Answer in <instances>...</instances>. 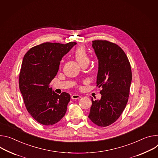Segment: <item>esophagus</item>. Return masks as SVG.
<instances>
[{
  "instance_id": "1",
  "label": "esophagus",
  "mask_w": 158,
  "mask_h": 158,
  "mask_svg": "<svg viewBox=\"0 0 158 158\" xmlns=\"http://www.w3.org/2000/svg\"><path fill=\"white\" fill-rule=\"evenodd\" d=\"M80 98H81V96L79 95H77V94H74V95H72V99H79Z\"/></svg>"
}]
</instances>
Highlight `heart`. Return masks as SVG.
<instances>
[{"label": "heart", "instance_id": "obj_1", "mask_svg": "<svg viewBox=\"0 0 158 158\" xmlns=\"http://www.w3.org/2000/svg\"><path fill=\"white\" fill-rule=\"evenodd\" d=\"M74 56L81 65L83 63L89 62V54L83 46H79L75 49Z\"/></svg>", "mask_w": 158, "mask_h": 158}]
</instances>
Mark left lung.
I'll return each instance as SVG.
<instances>
[{"label":"left lung","mask_w":158,"mask_h":158,"mask_svg":"<svg viewBox=\"0 0 158 158\" xmlns=\"http://www.w3.org/2000/svg\"><path fill=\"white\" fill-rule=\"evenodd\" d=\"M98 60L97 86L102 87L101 98H92L89 118L100 127L115 122L128 101L132 72L129 60L120 47L107 41H92Z\"/></svg>","instance_id":"8db88e82"}]
</instances>
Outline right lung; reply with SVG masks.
<instances>
[{
	"instance_id": "add662e5",
	"label": "right lung",
	"mask_w": 158,
	"mask_h": 158,
	"mask_svg": "<svg viewBox=\"0 0 158 158\" xmlns=\"http://www.w3.org/2000/svg\"><path fill=\"white\" fill-rule=\"evenodd\" d=\"M77 43H45L24 55L19 74V89L28 112L39 123L53 125L65 115L69 94H56L49 85L56 75L60 61Z\"/></svg>"
}]
</instances>
